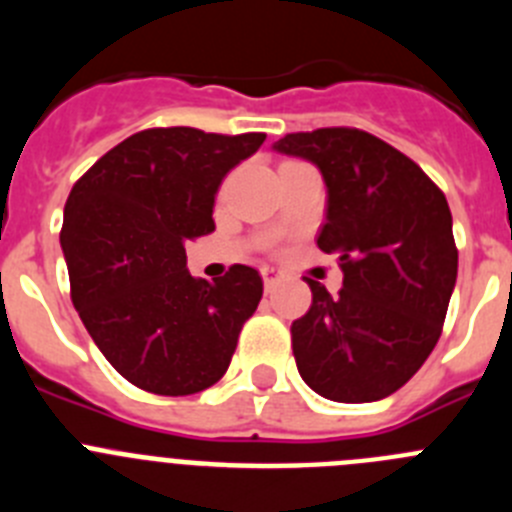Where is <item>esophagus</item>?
I'll return each mask as SVG.
<instances>
[{
	"label": "esophagus",
	"mask_w": 512,
	"mask_h": 512,
	"mask_svg": "<svg viewBox=\"0 0 512 512\" xmlns=\"http://www.w3.org/2000/svg\"><path fill=\"white\" fill-rule=\"evenodd\" d=\"M261 277H264L266 289H274L279 284V279H282V271L274 269V266H264V269H261Z\"/></svg>",
	"instance_id": "34e87169"
}]
</instances>
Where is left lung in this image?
Here are the masks:
<instances>
[{"label":"left lung","mask_w":512,"mask_h":512,"mask_svg":"<svg viewBox=\"0 0 512 512\" xmlns=\"http://www.w3.org/2000/svg\"><path fill=\"white\" fill-rule=\"evenodd\" d=\"M323 174L328 212L318 248L336 253V297L307 279L312 305L292 323L310 390L333 402L390 397L441 336L459 269L451 210L415 161L356 128L289 133L274 143Z\"/></svg>","instance_id":"left-lung-1"}]
</instances>
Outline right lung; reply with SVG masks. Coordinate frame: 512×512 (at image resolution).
<instances>
[{
    "mask_svg": "<svg viewBox=\"0 0 512 512\" xmlns=\"http://www.w3.org/2000/svg\"><path fill=\"white\" fill-rule=\"evenodd\" d=\"M264 133L151 128L125 138L81 176L63 207L71 300L122 377L153 395L202 392L228 372L238 333L264 295L251 266L194 279L184 243L215 230L225 174Z\"/></svg>",
    "mask_w": 512,
    "mask_h": 512,
    "instance_id": "obj_1",
    "label": "right lung"
}]
</instances>
